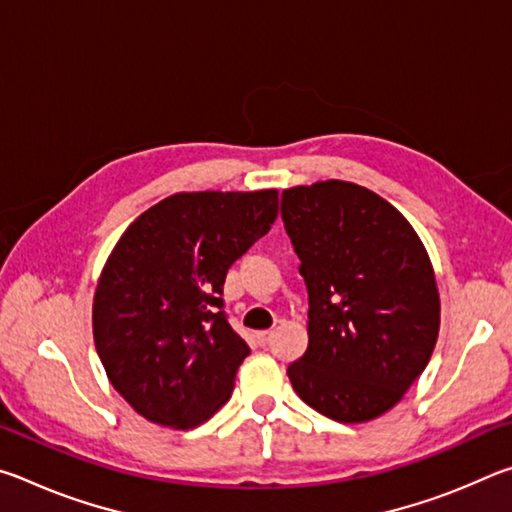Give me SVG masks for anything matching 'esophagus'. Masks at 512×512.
<instances>
[{"label":"esophagus","instance_id":"esophagus-1","mask_svg":"<svg viewBox=\"0 0 512 512\" xmlns=\"http://www.w3.org/2000/svg\"><path fill=\"white\" fill-rule=\"evenodd\" d=\"M271 339H273V332H271V329H266V332H259V334H257V341L262 343V345L271 343Z\"/></svg>","mask_w":512,"mask_h":512}]
</instances>
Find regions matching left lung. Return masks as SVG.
Masks as SVG:
<instances>
[{
    "label": "left lung",
    "mask_w": 512,
    "mask_h": 512,
    "mask_svg": "<svg viewBox=\"0 0 512 512\" xmlns=\"http://www.w3.org/2000/svg\"><path fill=\"white\" fill-rule=\"evenodd\" d=\"M282 221L309 293L307 352L287 368L293 391L336 422L375 420L436 348L427 248L391 203L345 180L284 189Z\"/></svg>",
    "instance_id": "left-lung-1"
}]
</instances>
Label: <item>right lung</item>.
<instances>
[{
	"label": "right lung",
	"instance_id": "right-lung-1",
	"mask_svg": "<svg viewBox=\"0 0 512 512\" xmlns=\"http://www.w3.org/2000/svg\"><path fill=\"white\" fill-rule=\"evenodd\" d=\"M275 216L277 189L180 192L119 237L92 332L110 384L142 418L194 429L230 400L250 348L221 311L225 273Z\"/></svg>",
	"mask_w": 512,
	"mask_h": 512
}]
</instances>
